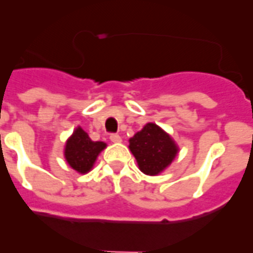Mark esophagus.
I'll return each instance as SVG.
<instances>
[{"instance_id":"esophagus-1","label":"esophagus","mask_w":253,"mask_h":253,"mask_svg":"<svg viewBox=\"0 0 253 253\" xmlns=\"http://www.w3.org/2000/svg\"><path fill=\"white\" fill-rule=\"evenodd\" d=\"M110 139H111V142H114V143L122 142V137L119 135V134H111Z\"/></svg>"}]
</instances>
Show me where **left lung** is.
Masks as SVG:
<instances>
[{"mask_svg":"<svg viewBox=\"0 0 253 253\" xmlns=\"http://www.w3.org/2000/svg\"><path fill=\"white\" fill-rule=\"evenodd\" d=\"M128 142V148L137 160L139 169L150 176L161 173L179 152L169 134L154 123L145 125Z\"/></svg>","mask_w":253,"mask_h":253,"instance_id":"8db88e82","label":"left lung"}]
</instances>
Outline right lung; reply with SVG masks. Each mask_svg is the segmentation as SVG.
Wrapping results in <instances>:
<instances>
[{
	"mask_svg": "<svg viewBox=\"0 0 253 253\" xmlns=\"http://www.w3.org/2000/svg\"><path fill=\"white\" fill-rule=\"evenodd\" d=\"M105 146L104 142L92 141L81 127H77L66 141L65 159L78 173H86L92 169L97 156Z\"/></svg>",
	"mask_w": 253,
	"mask_h": 253,
	"instance_id": "right-lung-1",
	"label": "right lung"
}]
</instances>
